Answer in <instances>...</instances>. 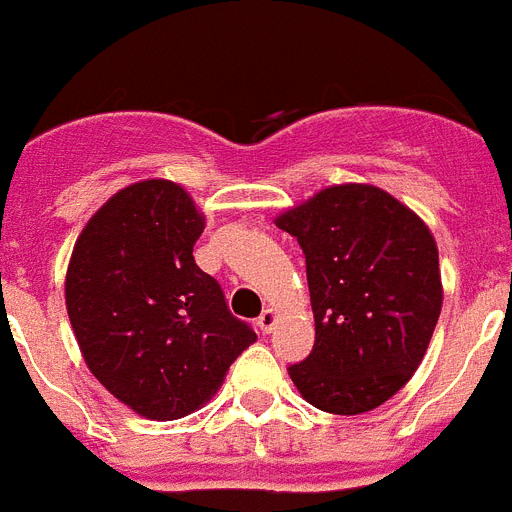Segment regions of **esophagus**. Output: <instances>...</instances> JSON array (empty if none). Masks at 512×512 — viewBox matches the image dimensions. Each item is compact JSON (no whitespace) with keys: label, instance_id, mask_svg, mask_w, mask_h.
Listing matches in <instances>:
<instances>
[{"label":"esophagus","instance_id":"esophagus-1","mask_svg":"<svg viewBox=\"0 0 512 512\" xmlns=\"http://www.w3.org/2000/svg\"><path fill=\"white\" fill-rule=\"evenodd\" d=\"M274 325H277V312L271 310V307H266V310L259 315L261 333H271V330H274Z\"/></svg>","mask_w":512,"mask_h":512}]
</instances>
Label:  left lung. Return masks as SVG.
<instances>
[{
  "label": "left lung",
  "instance_id": "obj_1",
  "mask_svg": "<svg viewBox=\"0 0 512 512\" xmlns=\"http://www.w3.org/2000/svg\"><path fill=\"white\" fill-rule=\"evenodd\" d=\"M305 253L315 315L310 356L287 369L318 410L379 408L415 374L441 315L431 230L369 184H341L277 217Z\"/></svg>",
  "mask_w": 512,
  "mask_h": 512
}]
</instances>
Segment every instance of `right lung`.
I'll return each instance as SVG.
<instances>
[{
	"instance_id": "add662e5",
	"label": "right lung",
	"mask_w": 512,
	"mask_h": 512,
	"mask_svg": "<svg viewBox=\"0 0 512 512\" xmlns=\"http://www.w3.org/2000/svg\"><path fill=\"white\" fill-rule=\"evenodd\" d=\"M205 217L179 184H130L81 230L66 310L89 372L135 413H194L256 341L194 264Z\"/></svg>"
}]
</instances>
